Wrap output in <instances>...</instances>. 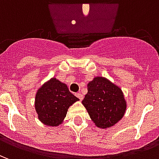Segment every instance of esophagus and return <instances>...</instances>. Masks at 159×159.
I'll list each match as a JSON object with an SVG mask.
<instances>
[{
  "label": "esophagus",
  "instance_id": "34e87169",
  "mask_svg": "<svg viewBox=\"0 0 159 159\" xmlns=\"http://www.w3.org/2000/svg\"><path fill=\"white\" fill-rule=\"evenodd\" d=\"M76 96L77 97V98H78V99H79L80 100H83V94H82V93H76Z\"/></svg>",
  "mask_w": 159,
  "mask_h": 159
}]
</instances>
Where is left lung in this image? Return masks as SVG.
Instances as JSON below:
<instances>
[{
    "label": "left lung",
    "instance_id": "8db88e82",
    "mask_svg": "<svg viewBox=\"0 0 159 159\" xmlns=\"http://www.w3.org/2000/svg\"><path fill=\"white\" fill-rule=\"evenodd\" d=\"M82 103L95 125L102 129L119 122L127 107L122 89L103 76H96L89 83Z\"/></svg>",
    "mask_w": 159,
    "mask_h": 159
}]
</instances>
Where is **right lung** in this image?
Masks as SVG:
<instances>
[{
	"mask_svg": "<svg viewBox=\"0 0 159 159\" xmlns=\"http://www.w3.org/2000/svg\"><path fill=\"white\" fill-rule=\"evenodd\" d=\"M77 100L66 83L52 77L36 92L35 108L38 119L48 126H58L66 117L68 108Z\"/></svg>",
	"mask_w": 159,
	"mask_h": 159,
	"instance_id": "right-lung-1",
	"label": "right lung"
}]
</instances>
